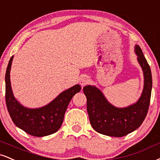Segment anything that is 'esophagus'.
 <instances>
[{
    "mask_svg": "<svg viewBox=\"0 0 160 160\" xmlns=\"http://www.w3.org/2000/svg\"><path fill=\"white\" fill-rule=\"evenodd\" d=\"M90 82V79L88 76H86V75H83L81 78H80V84L82 86H84L88 84V82Z\"/></svg>",
    "mask_w": 160,
    "mask_h": 160,
    "instance_id": "34e87169",
    "label": "esophagus"
}]
</instances>
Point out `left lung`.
<instances>
[{"label":"left lung","instance_id":"left-lung-1","mask_svg":"<svg viewBox=\"0 0 160 160\" xmlns=\"http://www.w3.org/2000/svg\"><path fill=\"white\" fill-rule=\"evenodd\" d=\"M137 60L144 74V88L139 99L127 107H116L106 98L99 88L88 85L83 87L87 99V112L90 124L99 133L122 137L141 126L147 115L152 89L151 71L142 49L135 45Z\"/></svg>","mask_w":160,"mask_h":160}]
</instances>
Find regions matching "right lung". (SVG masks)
Segmentation results:
<instances>
[{
    "label": "right lung",
    "instance_id": "add662e5",
    "mask_svg": "<svg viewBox=\"0 0 160 160\" xmlns=\"http://www.w3.org/2000/svg\"><path fill=\"white\" fill-rule=\"evenodd\" d=\"M13 56L9 59L5 76L6 103L12 122L30 135L42 137L54 133L60 128L69 102L80 91L79 84L61 92L48 104L36 109L25 107L14 97L10 82Z\"/></svg>",
    "mask_w": 160,
    "mask_h": 160
}]
</instances>
